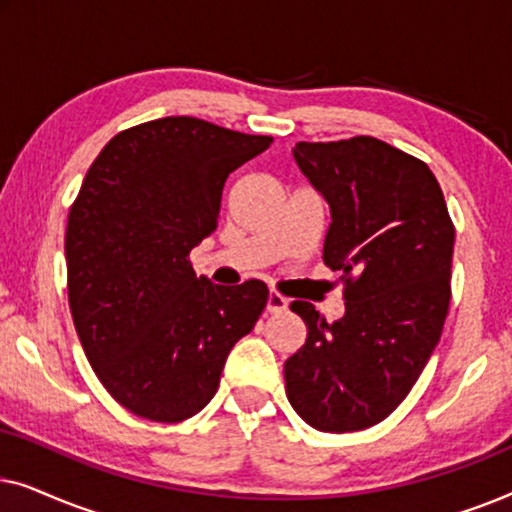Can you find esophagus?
<instances>
[{"mask_svg": "<svg viewBox=\"0 0 512 512\" xmlns=\"http://www.w3.org/2000/svg\"><path fill=\"white\" fill-rule=\"evenodd\" d=\"M286 307H289V300H286L284 296H279L277 291H270L268 298H265V310H268L270 314L284 312Z\"/></svg>", "mask_w": 512, "mask_h": 512, "instance_id": "obj_1", "label": "esophagus"}]
</instances>
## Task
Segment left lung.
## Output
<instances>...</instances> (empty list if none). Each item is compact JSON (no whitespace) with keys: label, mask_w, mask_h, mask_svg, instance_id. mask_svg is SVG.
<instances>
[{"label":"left lung","mask_w":512,"mask_h":512,"mask_svg":"<svg viewBox=\"0 0 512 512\" xmlns=\"http://www.w3.org/2000/svg\"><path fill=\"white\" fill-rule=\"evenodd\" d=\"M293 158L331 209L324 263L345 282L333 324L296 300L307 340L284 363L286 396L312 429H368L398 408L450 307L454 226L422 160L375 137L298 142Z\"/></svg>","instance_id":"1"}]
</instances>
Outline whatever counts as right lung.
<instances>
[{"label":"right lung","mask_w":512,"mask_h":512,"mask_svg":"<svg viewBox=\"0 0 512 512\" xmlns=\"http://www.w3.org/2000/svg\"><path fill=\"white\" fill-rule=\"evenodd\" d=\"M270 144L167 116L118 132L83 179L65 235L69 310L95 375L137 417L205 408L261 317L263 282L212 284L188 254L216 230L228 174Z\"/></svg>","instance_id":"add662e5"}]
</instances>
